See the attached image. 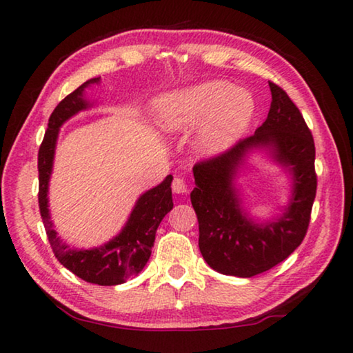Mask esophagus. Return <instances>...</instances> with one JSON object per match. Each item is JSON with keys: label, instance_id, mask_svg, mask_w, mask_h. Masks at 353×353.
Returning <instances> with one entry per match:
<instances>
[{"label": "esophagus", "instance_id": "1", "mask_svg": "<svg viewBox=\"0 0 353 353\" xmlns=\"http://www.w3.org/2000/svg\"><path fill=\"white\" fill-rule=\"evenodd\" d=\"M171 188L177 194H187V193H190V191H191V185L187 181H185L183 177H174Z\"/></svg>", "mask_w": 353, "mask_h": 353}]
</instances>
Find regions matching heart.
Here are the masks:
<instances>
[{
	"label": "heart",
	"instance_id": "heart-1",
	"mask_svg": "<svg viewBox=\"0 0 353 353\" xmlns=\"http://www.w3.org/2000/svg\"><path fill=\"white\" fill-rule=\"evenodd\" d=\"M254 110L248 92L235 90L225 81H210L166 97L160 103V121L168 130H185L205 121L202 146L219 151L244 134Z\"/></svg>",
	"mask_w": 353,
	"mask_h": 353
}]
</instances>
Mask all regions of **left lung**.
Returning <instances> with one entry per match:
<instances>
[{
    "mask_svg": "<svg viewBox=\"0 0 353 353\" xmlns=\"http://www.w3.org/2000/svg\"><path fill=\"white\" fill-rule=\"evenodd\" d=\"M271 107L254 135L193 166L191 204L199 223V249L207 265L225 276L254 277L288 259L307 235L316 198L314 140L301 110L282 87L270 81ZM271 145L295 176L292 205L277 223L256 226L245 219L231 187L248 148Z\"/></svg>",
    "mask_w": 353,
    "mask_h": 353,
    "instance_id": "obj_1",
    "label": "left lung"
}]
</instances>
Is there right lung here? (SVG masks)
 Segmentation results:
<instances>
[{
  "label": "right lung",
  "mask_w": 353,
  "mask_h": 353,
  "mask_svg": "<svg viewBox=\"0 0 353 353\" xmlns=\"http://www.w3.org/2000/svg\"><path fill=\"white\" fill-rule=\"evenodd\" d=\"M97 81L92 79L82 83L73 93L65 97L51 113L43 141L39 148V208L51 249L61 265L88 283L112 286L128 282L139 274L151 256L157 227L172 208V176H168L162 183L141 196L121 234L104 246L77 250L67 246L57 236L48 213L46 194L59 126L74 113L85 109L88 104L82 99V90L87 83Z\"/></svg>",
  "instance_id": "obj_1"
}]
</instances>
